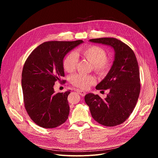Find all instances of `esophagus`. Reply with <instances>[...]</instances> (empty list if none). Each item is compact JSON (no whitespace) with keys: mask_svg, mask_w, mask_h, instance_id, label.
<instances>
[{"mask_svg":"<svg viewBox=\"0 0 158 158\" xmlns=\"http://www.w3.org/2000/svg\"><path fill=\"white\" fill-rule=\"evenodd\" d=\"M76 91L77 93H79L81 96H84L86 94V93L84 91H82V90H81V89H77Z\"/></svg>","mask_w":158,"mask_h":158,"instance_id":"34e87169","label":"esophagus"}]
</instances>
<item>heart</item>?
<instances>
[{"mask_svg": "<svg viewBox=\"0 0 158 158\" xmlns=\"http://www.w3.org/2000/svg\"><path fill=\"white\" fill-rule=\"evenodd\" d=\"M79 52L93 64L94 70L98 74L104 75L110 70L111 62L106 57V52L101 47L93 45L80 49ZM77 62V55L74 52H70L63 59V68L67 73H73L76 68ZM71 81L74 86L86 89L95 82V79L93 76L76 74L71 77Z\"/></svg>", "mask_w": 158, "mask_h": 158, "instance_id": "b5f03b06", "label": "heart"}]
</instances>
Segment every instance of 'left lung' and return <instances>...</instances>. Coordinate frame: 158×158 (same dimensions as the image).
Instances as JSON below:
<instances>
[{"label": "left lung", "mask_w": 158, "mask_h": 158, "mask_svg": "<svg viewBox=\"0 0 158 158\" xmlns=\"http://www.w3.org/2000/svg\"><path fill=\"white\" fill-rule=\"evenodd\" d=\"M89 41L111 46L115 58L106 77L99 83L97 90L109 89L104 99L98 94L85 96L93 119L105 126L123 123L131 114L137 103L141 89L139 69L134 52L127 44L112 37L90 39Z\"/></svg>", "instance_id": "left-lung-1"}]
</instances>
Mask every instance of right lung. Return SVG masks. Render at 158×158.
Masks as SVG:
<instances>
[{
	"label": "right lung",
	"instance_id": "add662e5",
	"mask_svg": "<svg viewBox=\"0 0 158 158\" xmlns=\"http://www.w3.org/2000/svg\"><path fill=\"white\" fill-rule=\"evenodd\" d=\"M82 42V40L45 42L26 60L21 81L24 103L28 115L37 125L54 128L68 118L70 108L67 96L70 90L55 94L54 85L64 76V56Z\"/></svg>",
	"mask_w": 158,
	"mask_h": 158
}]
</instances>
